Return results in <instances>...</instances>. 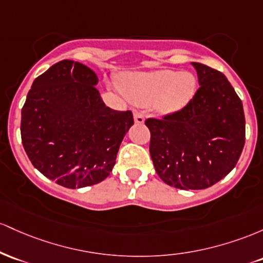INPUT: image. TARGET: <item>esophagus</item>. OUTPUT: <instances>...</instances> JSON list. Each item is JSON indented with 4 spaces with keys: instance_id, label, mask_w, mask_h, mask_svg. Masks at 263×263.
<instances>
[{
    "instance_id": "34e87169",
    "label": "esophagus",
    "mask_w": 263,
    "mask_h": 263,
    "mask_svg": "<svg viewBox=\"0 0 263 263\" xmlns=\"http://www.w3.org/2000/svg\"><path fill=\"white\" fill-rule=\"evenodd\" d=\"M134 120L137 124H143L144 122H145V117H144V114L141 113V111L135 110L134 111Z\"/></svg>"
}]
</instances>
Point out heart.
<instances>
[{"mask_svg": "<svg viewBox=\"0 0 263 263\" xmlns=\"http://www.w3.org/2000/svg\"><path fill=\"white\" fill-rule=\"evenodd\" d=\"M119 88L135 104H153L160 114H173L193 100L197 81L190 72L161 69L123 76Z\"/></svg>", "mask_w": 263, "mask_h": 263, "instance_id": "b5f03b06", "label": "heart"}]
</instances>
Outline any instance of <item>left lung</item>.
Returning a JSON list of instances; mask_svg holds the SVG:
<instances>
[{
	"mask_svg": "<svg viewBox=\"0 0 263 263\" xmlns=\"http://www.w3.org/2000/svg\"><path fill=\"white\" fill-rule=\"evenodd\" d=\"M200 88L181 110L163 119L149 118L150 155L165 184L201 190L225 178L245 145L242 102L222 73L191 63Z\"/></svg>",
	"mask_w": 263,
	"mask_h": 263,
	"instance_id": "obj_1",
	"label": "left lung"
}]
</instances>
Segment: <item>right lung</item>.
<instances>
[{
  "label": "right lung",
  "mask_w": 263,
  "mask_h": 263,
  "mask_svg": "<svg viewBox=\"0 0 263 263\" xmlns=\"http://www.w3.org/2000/svg\"><path fill=\"white\" fill-rule=\"evenodd\" d=\"M98 77L64 60L37 77L21 117V138L33 166L68 189L96 185L116 165L120 143L134 124L130 110L104 104Z\"/></svg>",
  "instance_id": "obj_1"
}]
</instances>
